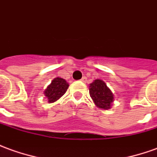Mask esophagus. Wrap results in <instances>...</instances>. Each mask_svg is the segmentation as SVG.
I'll return each instance as SVG.
<instances>
[{
  "mask_svg": "<svg viewBox=\"0 0 157 157\" xmlns=\"http://www.w3.org/2000/svg\"><path fill=\"white\" fill-rule=\"evenodd\" d=\"M86 77H82V82H85V81H86Z\"/></svg>",
  "mask_w": 157,
  "mask_h": 157,
  "instance_id": "34e87169",
  "label": "esophagus"
}]
</instances>
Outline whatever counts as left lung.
Wrapping results in <instances>:
<instances>
[{"instance_id":"1","label":"left lung","mask_w":157,"mask_h":157,"mask_svg":"<svg viewBox=\"0 0 157 157\" xmlns=\"http://www.w3.org/2000/svg\"><path fill=\"white\" fill-rule=\"evenodd\" d=\"M89 94L97 107L100 109H108L111 107L114 100L112 92L105 82L101 80H95L90 84Z\"/></svg>"}]
</instances>
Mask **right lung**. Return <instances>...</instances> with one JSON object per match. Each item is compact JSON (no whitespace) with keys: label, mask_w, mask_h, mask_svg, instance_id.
<instances>
[{"label":"right lung","mask_w":157,"mask_h":157,"mask_svg":"<svg viewBox=\"0 0 157 157\" xmlns=\"http://www.w3.org/2000/svg\"><path fill=\"white\" fill-rule=\"evenodd\" d=\"M68 87H69V84L65 80L57 77L52 80L51 84L45 90L44 94L48 98V102L52 103L58 100L60 97H62L67 91Z\"/></svg>","instance_id":"right-lung-1"}]
</instances>
